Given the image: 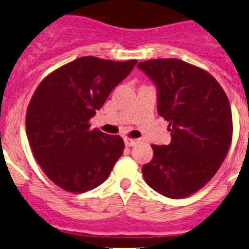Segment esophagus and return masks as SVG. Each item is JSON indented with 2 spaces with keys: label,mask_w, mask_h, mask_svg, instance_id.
Instances as JSON below:
<instances>
[{
  "label": "esophagus",
  "mask_w": 249,
  "mask_h": 249,
  "mask_svg": "<svg viewBox=\"0 0 249 249\" xmlns=\"http://www.w3.org/2000/svg\"><path fill=\"white\" fill-rule=\"evenodd\" d=\"M138 142H139V140L138 139H132V138H125L124 139V144L127 145V146H134V145H137Z\"/></svg>",
  "instance_id": "esophagus-1"
}]
</instances>
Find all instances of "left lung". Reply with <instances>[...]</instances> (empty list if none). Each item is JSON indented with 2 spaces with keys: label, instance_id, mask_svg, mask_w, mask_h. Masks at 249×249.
Wrapping results in <instances>:
<instances>
[{
  "label": "left lung",
  "instance_id": "left-lung-1",
  "mask_svg": "<svg viewBox=\"0 0 249 249\" xmlns=\"http://www.w3.org/2000/svg\"><path fill=\"white\" fill-rule=\"evenodd\" d=\"M157 86L160 116L169 122L168 145H151L142 166L150 188L169 198L193 195L220 168L232 140V115L226 93L203 69L174 58L138 64Z\"/></svg>",
  "mask_w": 249,
  "mask_h": 249
}]
</instances>
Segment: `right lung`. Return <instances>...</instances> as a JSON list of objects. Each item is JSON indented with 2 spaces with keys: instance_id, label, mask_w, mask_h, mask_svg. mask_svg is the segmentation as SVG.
Listing matches in <instances>:
<instances>
[{
  "instance_id": "right-lung-1",
  "label": "right lung",
  "mask_w": 249,
  "mask_h": 249,
  "mask_svg": "<svg viewBox=\"0 0 249 249\" xmlns=\"http://www.w3.org/2000/svg\"><path fill=\"white\" fill-rule=\"evenodd\" d=\"M138 60L81 56L41 81L26 110V135L34 157L55 185L82 194L104 183L124 142L90 129L89 120Z\"/></svg>"
}]
</instances>
